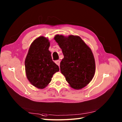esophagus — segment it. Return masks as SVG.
<instances>
[{
  "instance_id": "obj_1",
  "label": "esophagus",
  "mask_w": 122,
  "mask_h": 122,
  "mask_svg": "<svg viewBox=\"0 0 122 122\" xmlns=\"http://www.w3.org/2000/svg\"><path fill=\"white\" fill-rule=\"evenodd\" d=\"M55 62L56 64L57 65H58L59 66L60 64V60H56V61H55Z\"/></svg>"
}]
</instances>
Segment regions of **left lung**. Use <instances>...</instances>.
<instances>
[{"label": "left lung", "instance_id": "1", "mask_svg": "<svg viewBox=\"0 0 122 122\" xmlns=\"http://www.w3.org/2000/svg\"><path fill=\"white\" fill-rule=\"evenodd\" d=\"M54 40L64 56L60 62L61 73L71 87L84 88L92 80L96 71L91 49L78 36L56 35Z\"/></svg>", "mask_w": 122, "mask_h": 122}]
</instances>
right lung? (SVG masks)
Returning <instances> with one entry per match:
<instances>
[{"mask_svg": "<svg viewBox=\"0 0 122 122\" xmlns=\"http://www.w3.org/2000/svg\"><path fill=\"white\" fill-rule=\"evenodd\" d=\"M49 47L48 38L43 36L37 38L31 44L25 60L27 78L40 89L45 88L54 73L59 71V66L52 60Z\"/></svg>", "mask_w": 122, "mask_h": 122, "instance_id": "add662e5", "label": "right lung"}]
</instances>
